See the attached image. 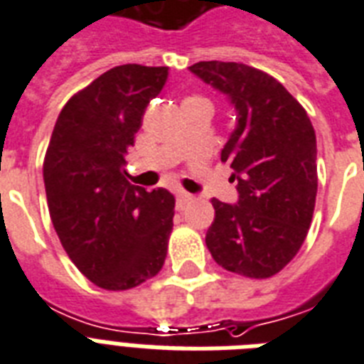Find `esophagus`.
<instances>
[{"mask_svg":"<svg viewBox=\"0 0 364 364\" xmlns=\"http://www.w3.org/2000/svg\"><path fill=\"white\" fill-rule=\"evenodd\" d=\"M191 199H193V197H191L190 193H184V191L178 193V196H176V208H178V210H184L186 205L191 203Z\"/></svg>","mask_w":364,"mask_h":364,"instance_id":"1","label":"esophagus"}]
</instances>
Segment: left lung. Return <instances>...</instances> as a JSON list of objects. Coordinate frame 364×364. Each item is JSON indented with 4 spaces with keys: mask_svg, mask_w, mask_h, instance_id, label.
I'll return each instance as SVG.
<instances>
[{
    "mask_svg": "<svg viewBox=\"0 0 364 364\" xmlns=\"http://www.w3.org/2000/svg\"><path fill=\"white\" fill-rule=\"evenodd\" d=\"M231 97L238 126L222 150L238 205L212 199L206 248L220 267L246 278L278 274L299 254L318 196L316 132L306 110L269 73L237 62L190 67Z\"/></svg>",
    "mask_w": 364,
    "mask_h": 364,
    "instance_id": "8db88e82",
    "label": "left lung"
}]
</instances>
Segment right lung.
<instances>
[{
	"instance_id": "1",
	"label": "right lung",
	"mask_w": 364,
	"mask_h": 364,
	"mask_svg": "<svg viewBox=\"0 0 364 364\" xmlns=\"http://www.w3.org/2000/svg\"><path fill=\"white\" fill-rule=\"evenodd\" d=\"M165 80L167 67H112L67 101L46 148L43 176L54 229L75 267L107 291L141 286L167 257L173 193L133 186L124 168Z\"/></svg>"
}]
</instances>
